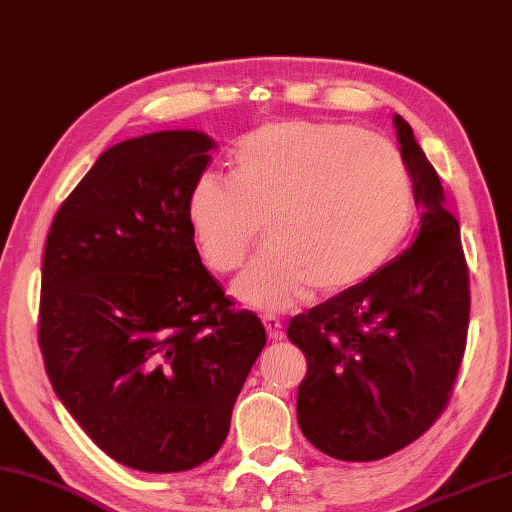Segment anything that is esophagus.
<instances>
[{"label": "esophagus", "mask_w": 512, "mask_h": 512, "mask_svg": "<svg viewBox=\"0 0 512 512\" xmlns=\"http://www.w3.org/2000/svg\"><path fill=\"white\" fill-rule=\"evenodd\" d=\"M264 326H266L268 339H273V342H282V339L286 337L284 326H282V322H279L277 317H264Z\"/></svg>", "instance_id": "obj_1"}]
</instances>
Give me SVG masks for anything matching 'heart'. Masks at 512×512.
Here are the masks:
<instances>
[{"label":"heart","instance_id":"heart-1","mask_svg":"<svg viewBox=\"0 0 512 512\" xmlns=\"http://www.w3.org/2000/svg\"><path fill=\"white\" fill-rule=\"evenodd\" d=\"M188 219L217 273L244 264L266 222L270 244L233 293L279 313L310 286L333 295L373 277L408 233L413 186L395 148L362 128L282 122L239 146L233 179L213 170L195 179Z\"/></svg>","mask_w":512,"mask_h":512}]
</instances>
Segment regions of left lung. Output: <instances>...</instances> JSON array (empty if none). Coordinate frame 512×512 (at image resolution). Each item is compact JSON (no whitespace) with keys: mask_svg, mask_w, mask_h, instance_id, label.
Returning a JSON list of instances; mask_svg holds the SVG:
<instances>
[{"mask_svg":"<svg viewBox=\"0 0 512 512\" xmlns=\"http://www.w3.org/2000/svg\"><path fill=\"white\" fill-rule=\"evenodd\" d=\"M422 224L402 255L366 282L295 315L288 339L308 370L297 390L306 439L342 462H375L413 444L444 413L470 315L459 224L437 170L393 117Z\"/></svg>","mask_w":512,"mask_h":512,"instance_id":"obj_1","label":"left lung"}]
</instances>
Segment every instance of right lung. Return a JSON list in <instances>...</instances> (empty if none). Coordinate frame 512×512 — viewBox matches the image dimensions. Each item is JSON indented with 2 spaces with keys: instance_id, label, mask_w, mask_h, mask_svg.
<instances>
[{
  "instance_id": "obj_1",
  "label": "right lung",
  "mask_w": 512,
  "mask_h": 512,
  "mask_svg": "<svg viewBox=\"0 0 512 512\" xmlns=\"http://www.w3.org/2000/svg\"><path fill=\"white\" fill-rule=\"evenodd\" d=\"M215 142L159 130L108 148L44 248L39 348L57 397L115 462L179 473L213 457L266 344L197 253L188 195Z\"/></svg>"
}]
</instances>
